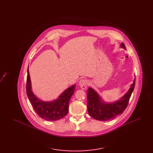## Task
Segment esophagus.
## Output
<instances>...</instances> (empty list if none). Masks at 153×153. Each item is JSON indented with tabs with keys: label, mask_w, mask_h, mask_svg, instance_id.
Instances as JSON below:
<instances>
[{
	"label": "esophagus",
	"mask_w": 153,
	"mask_h": 153,
	"mask_svg": "<svg viewBox=\"0 0 153 153\" xmlns=\"http://www.w3.org/2000/svg\"><path fill=\"white\" fill-rule=\"evenodd\" d=\"M88 84V81L85 79H81L79 81V85L82 89H86V88L87 87Z\"/></svg>",
	"instance_id": "34e87169"
}]
</instances>
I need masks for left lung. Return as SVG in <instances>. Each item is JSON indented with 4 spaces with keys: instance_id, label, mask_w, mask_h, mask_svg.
Instances as JSON below:
<instances>
[{
    "instance_id": "8db88e82",
    "label": "left lung",
    "mask_w": 153,
    "mask_h": 153,
    "mask_svg": "<svg viewBox=\"0 0 153 153\" xmlns=\"http://www.w3.org/2000/svg\"><path fill=\"white\" fill-rule=\"evenodd\" d=\"M122 48L126 50L123 43ZM135 84V78L126 94L118 100L112 102H105L92 88L87 90V109L89 115L100 121H107L122 114L126 108Z\"/></svg>"
}]
</instances>
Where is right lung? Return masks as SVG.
<instances>
[{"instance_id": "add662e5", "label": "right lung", "mask_w": 153, "mask_h": 153, "mask_svg": "<svg viewBox=\"0 0 153 153\" xmlns=\"http://www.w3.org/2000/svg\"><path fill=\"white\" fill-rule=\"evenodd\" d=\"M76 84L65 89L57 99L45 102L34 94L31 88V82L29 68L26 83V93L34 111L39 117L48 121H56L66 116L69 110L70 99L74 92Z\"/></svg>"}]
</instances>
